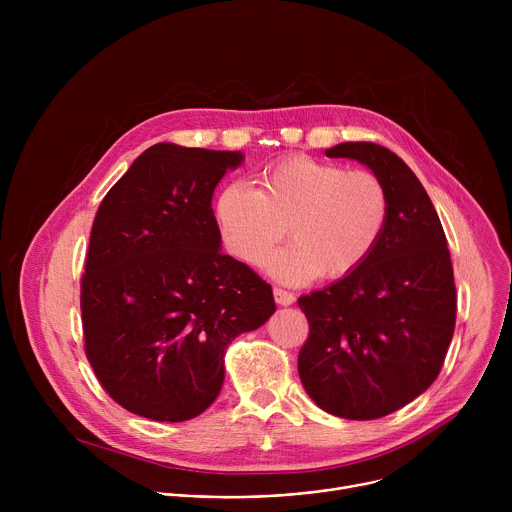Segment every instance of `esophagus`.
<instances>
[{"label":"esophagus","mask_w":512,"mask_h":512,"mask_svg":"<svg viewBox=\"0 0 512 512\" xmlns=\"http://www.w3.org/2000/svg\"><path fill=\"white\" fill-rule=\"evenodd\" d=\"M273 298H275V302L279 306H291V304L296 302V296L291 294V291H285L281 287H273Z\"/></svg>","instance_id":"1"}]
</instances>
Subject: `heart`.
Instances as JSON below:
<instances>
[{
  "label": "heart",
  "instance_id": "1",
  "mask_svg": "<svg viewBox=\"0 0 512 512\" xmlns=\"http://www.w3.org/2000/svg\"><path fill=\"white\" fill-rule=\"evenodd\" d=\"M225 245L261 265L288 227L294 244L265 269L283 283L316 275L338 279L358 269L379 245L389 221L387 188L371 170H346L310 156L285 158L261 176V190L229 184L216 200Z\"/></svg>",
  "mask_w": 512,
  "mask_h": 512
}]
</instances>
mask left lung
<instances>
[{
  "instance_id": "8db88e82",
  "label": "left lung",
  "mask_w": 512,
  "mask_h": 512,
  "mask_svg": "<svg viewBox=\"0 0 512 512\" xmlns=\"http://www.w3.org/2000/svg\"><path fill=\"white\" fill-rule=\"evenodd\" d=\"M326 156L356 160L381 178L389 221L358 269L298 300L310 324L298 373L320 409L379 419L419 397L442 371L456 326L450 249L425 188L397 154L346 141Z\"/></svg>"
}]
</instances>
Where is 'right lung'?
Here are the masks:
<instances>
[{
    "label": "right lung",
    "mask_w": 512,
    "mask_h": 512,
    "mask_svg": "<svg viewBox=\"0 0 512 512\" xmlns=\"http://www.w3.org/2000/svg\"><path fill=\"white\" fill-rule=\"evenodd\" d=\"M241 152L156 143L103 198L81 279L85 352L123 409L186 421L218 397L225 350L275 312L271 285L221 251L212 194Z\"/></svg>",
    "instance_id": "1"
}]
</instances>
